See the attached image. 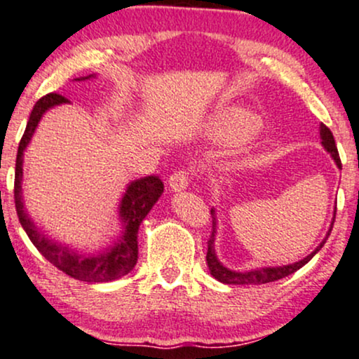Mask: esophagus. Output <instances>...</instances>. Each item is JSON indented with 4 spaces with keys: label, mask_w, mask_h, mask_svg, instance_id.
Listing matches in <instances>:
<instances>
[{
    "label": "esophagus",
    "mask_w": 359,
    "mask_h": 359,
    "mask_svg": "<svg viewBox=\"0 0 359 359\" xmlns=\"http://www.w3.org/2000/svg\"><path fill=\"white\" fill-rule=\"evenodd\" d=\"M191 179H192L191 170H187V168H180V170L172 173L170 179H168V186H170L172 191L175 192L184 191V189H187Z\"/></svg>",
    "instance_id": "34e87169"
}]
</instances>
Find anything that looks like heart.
<instances>
[{"mask_svg":"<svg viewBox=\"0 0 359 359\" xmlns=\"http://www.w3.org/2000/svg\"><path fill=\"white\" fill-rule=\"evenodd\" d=\"M257 129V121L250 114H235L212 121L211 131L216 135H233L237 141H245Z\"/></svg>","mask_w":359,"mask_h":359,"instance_id":"b5f03b06","label":"heart"}]
</instances>
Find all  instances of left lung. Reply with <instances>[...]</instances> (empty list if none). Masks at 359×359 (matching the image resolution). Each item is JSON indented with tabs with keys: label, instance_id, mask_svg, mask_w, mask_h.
I'll return each instance as SVG.
<instances>
[{
	"label": "left lung",
	"instance_id": "8db88e82",
	"mask_svg": "<svg viewBox=\"0 0 359 359\" xmlns=\"http://www.w3.org/2000/svg\"><path fill=\"white\" fill-rule=\"evenodd\" d=\"M320 137H322V144H324V148L330 153V156H332L334 161H336L337 167L341 168V158H339V151H337V147H336V141H334L332 133H330V129L327 128L325 124H320ZM211 216H212V230H211V237H210V240H208L206 261H208V267H210V273L212 278L218 279L219 283H224V285H264V283L278 281V279H283V278H286V276L297 273L300 267L305 266V264L309 262L310 259H312L313 255L322 249V245L325 243V240L330 235V231H332V226H334V219H332V224H330L329 231H327V237L324 238V242H322L320 245H318L317 249L312 252V254L306 255L305 259H302V261H298L294 264H288V266L259 267V269L247 271V273H235V271L226 269V267H224L223 264L218 261V257H216V252H215L216 211L215 210H211ZM334 218H336V215H334Z\"/></svg>",
	"mask_w": 359,
	"mask_h": 359
}]
</instances>
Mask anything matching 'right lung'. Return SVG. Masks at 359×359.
<instances>
[{"instance_id": "obj_1", "label": "right lung", "mask_w": 359, "mask_h": 359, "mask_svg": "<svg viewBox=\"0 0 359 359\" xmlns=\"http://www.w3.org/2000/svg\"><path fill=\"white\" fill-rule=\"evenodd\" d=\"M88 78H92V74L85 78H76V80H88ZM68 98L59 95V93H49V95L39 98L37 104L34 105L32 114H30L29 122H27L25 133H23L22 140H20L17 163H15V208H17L18 219L22 223L25 233L29 235L30 242L59 271L71 276V278L78 279V281H114V279H119L122 276L131 273L133 267L136 266L137 230H140L141 222L147 218L153 204L163 194V182L156 175H148L129 184L128 191H126L119 206V216L122 219V224H124V231H122L119 240L105 252H100V254L95 255H78L76 252H71L68 247L57 245L53 240L46 238L37 230V226L29 218V215L25 212V208H23V151H25L27 144L30 143V137L34 136L35 128H37L39 121L44 116L46 110L54 107V105L68 104Z\"/></svg>"}]
</instances>
